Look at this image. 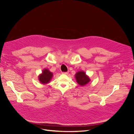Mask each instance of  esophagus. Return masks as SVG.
I'll use <instances>...</instances> for the list:
<instances>
[{
    "instance_id": "34e87169",
    "label": "esophagus",
    "mask_w": 134,
    "mask_h": 134,
    "mask_svg": "<svg viewBox=\"0 0 134 134\" xmlns=\"http://www.w3.org/2000/svg\"><path fill=\"white\" fill-rule=\"evenodd\" d=\"M63 74H68V72L66 71V72H63Z\"/></svg>"
}]
</instances>
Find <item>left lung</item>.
<instances>
[{
  "label": "left lung",
  "mask_w": 134,
  "mask_h": 134,
  "mask_svg": "<svg viewBox=\"0 0 134 134\" xmlns=\"http://www.w3.org/2000/svg\"><path fill=\"white\" fill-rule=\"evenodd\" d=\"M75 78L77 82L81 86H85L90 81L89 77L86 75L85 72L83 71L77 72L75 74Z\"/></svg>",
  "instance_id": "obj_1"
}]
</instances>
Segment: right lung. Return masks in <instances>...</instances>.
I'll return each instance as SVG.
<instances>
[{"instance_id": "right-lung-1", "label": "right lung", "mask_w": 134, "mask_h": 134, "mask_svg": "<svg viewBox=\"0 0 134 134\" xmlns=\"http://www.w3.org/2000/svg\"><path fill=\"white\" fill-rule=\"evenodd\" d=\"M53 76L52 72L47 69L43 70L42 74L39 76V80L42 84H46L49 82Z\"/></svg>"}]
</instances>
